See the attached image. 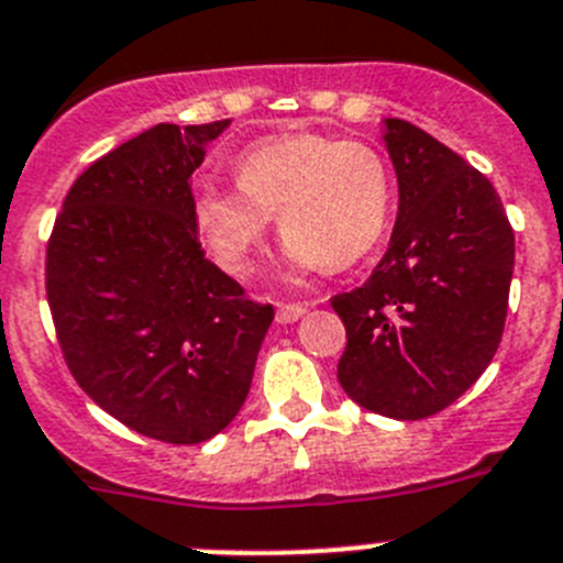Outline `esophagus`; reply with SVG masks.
<instances>
[{
	"mask_svg": "<svg viewBox=\"0 0 563 563\" xmlns=\"http://www.w3.org/2000/svg\"><path fill=\"white\" fill-rule=\"evenodd\" d=\"M308 313V306H300V302H283L277 306V322L280 325H291L297 319H302Z\"/></svg>",
	"mask_w": 563,
	"mask_h": 563,
	"instance_id": "1",
	"label": "esophagus"
}]
</instances>
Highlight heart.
Returning <instances> with one entry per match:
<instances>
[{
	"mask_svg": "<svg viewBox=\"0 0 563 563\" xmlns=\"http://www.w3.org/2000/svg\"><path fill=\"white\" fill-rule=\"evenodd\" d=\"M238 187L199 181L190 212L221 269L244 275L277 216L294 272L347 269L382 241L393 210L389 165L373 145L286 134L235 159Z\"/></svg>",
	"mask_w": 563,
	"mask_h": 563,
	"instance_id": "heart-1",
	"label": "heart"
}]
</instances>
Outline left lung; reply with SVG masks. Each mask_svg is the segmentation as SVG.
<instances>
[{
    "mask_svg": "<svg viewBox=\"0 0 563 563\" xmlns=\"http://www.w3.org/2000/svg\"><path fill=\"white\" fill-rule=\"evenodd\" d=\"M398 179L393 238L362 288L336 294V378L358 407L420 420L454 404L503 339L514 230L494 185L407 120H382Z\"/></svg>",
    "mask_w": 563,
    "mask_h": 563,
    "instance_id": "obj_1",
    "label": "left lung"
}]
</instances>
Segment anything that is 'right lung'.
<instances>
[{
	"instance_id": "obj_1",
	"label": "right lung",
	"mask_w": 563,
	"mask_h": 563,
	"mask_svg": "<svg viewBox=\"0 0 563 563\" xmlns=\"http://www.w3.org/2000/svg\"><path fill=\"white\" fill-rule=\"evenodd\" d=\"M227 129L159 123L100 156L47 244V302L75 382L162 443L230 427L275 319L207 261L190 212L194 170Z\"/></svg>"
}]
</instances>
